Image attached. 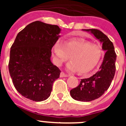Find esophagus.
<instances>
[{
	"mask_svg": "<svg viewBox=\"0 0 126 126\" xmlns=\"http://www.w3.org/2000/svg\"><path fill=\"white\" fill-rule=\"evenodd\" d=\"M60 76H61V78H64V77H68L69 75L65 74L63 71H62V72L61 73V74H60Z\"/></svg>",
	"mask_w": 126,
	"mask_h": 126,
	"instance_id": "34e87169",
	"label": "esophagus"
}]
</instances>
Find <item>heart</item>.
Instances as JSON below:
<instances>
[{"label": "heart", "instance_id": "1", "mask_svg": "<svg viewBox=\"0 0 126 126\" xmlns=\"http://www.w3.org/2000/svg\"><path fill=\"white\" fill-rule=\"evenodd\" d=\"M54 61L57 65L68 61V70L78 71L81 74L92 71L97 65L102 56V50L99 46L82 39H71L63 43L58 40L53 48Z\"/></svg>", "mask_w": 126, "mask_h": 126}]
</instances>
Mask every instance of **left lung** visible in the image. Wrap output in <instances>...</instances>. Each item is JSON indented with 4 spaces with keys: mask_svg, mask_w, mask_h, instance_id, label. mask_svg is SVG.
Segmentation results:
<instances>
[{
    "mask_svg": "<svg viewBox=\"0 0 126 126\" xmlns=\"http://www.w3.org/2000/svg\"><path fill=\"white\" fill-rule=\"evenodd\" d=\"M90 32L102 43V49L105 51L100 69L89 78L81 79L77 87L70 91L73 98L81 102H90L100 97L109 89L115 73L117 55L113 43L109 38L97 29L83 30Z\"/></svg>",
    "mask_w": 126,
    "mask_h": 126,
    "instance_id": "left-lung-1",
    "label": "left lung"
}]
</instances>
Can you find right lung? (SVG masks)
<instances>
[{
	"label": "right lung",
	"mask_w": 126,
	"mask_h": 126,
	"mask_svg": "<svg viewBox=\"0 0 126 126\" xmlns=\"http://www.w3.org/2000/svg\"><path fill=\"white\" fill-rule=\"evenodd\" d=\"M61 29L57 25L36 21L17 34L11 47L9 71L14 87L26 98L45 100L61 71L50 61Z\"/></svg>",
	"instance_id": "obj_1"
}]
</instances>
